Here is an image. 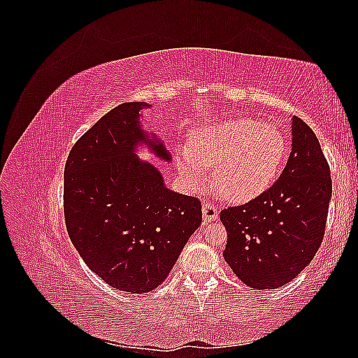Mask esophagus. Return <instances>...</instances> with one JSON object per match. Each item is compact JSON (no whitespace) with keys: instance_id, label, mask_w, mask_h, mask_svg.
I'll use <instances>...</instances> for the list:
<instances>
[{"instance_id":"esophagus-1","label":"esophagus","mask_w":358,"mask_h":358,"mask_svg":"<svg viewBox=\"0 0 358 358\" xmlns=\"http://www.w3.org/2000/svg\"><path fill=\"white\" fill-rule=\"evenodd\" d=\"M218 215H220V210L215 204L208 203V201L203 203V220H204V222H210V221L218 220Z\"/></svg>"}]
</instances>
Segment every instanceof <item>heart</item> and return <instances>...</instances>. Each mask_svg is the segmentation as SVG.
<instances>
[{
	"instance_id": "obj_1",
	"label": "heart",
	"mask_w": 358,
	"mask_h": 358,
	"mask_svg": "<svg viewBox=\"0 0 358 358\" xmlns=\"http://www.w3.org/2000/svg\"><path fill=\"white\" fill-rule=\"evenodd\" d=\"M176 149L178 167L192 187H204L213 169L215 185L233 201L263 194L282 167L287 138L278 128L249 117L209 125Z\"/></svg>"
}]
</instances>
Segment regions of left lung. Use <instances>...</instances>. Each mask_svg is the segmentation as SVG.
<instances>
[{"instance_id":"8db88e82","label":"left lung","mask_w":358,"mask_h":358,"mask_svg":"<svg viewBox=\"0 0 358 358\" xmlns=\"http://www.w3.org/2000/svg\"><path fill=\"white\" fill-rule=\"evenodd\" d=\"M291 154L279 179L262 196L221 210L224 259L243 284L275 289L291 282L315 257L331 200L327 159L310 127L291 121Z\"/></svg>"}]
</instances>
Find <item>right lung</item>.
I'll use <instances>...</instances> for the list:
<instances>
[{"mask_svg":"<svg viewBox=\"0 0 358 358\" xmlns=\"http://www.w3.org/2000/svg\"><path fill=\"white\" fill-rule=\"evenodd\" d=\"M149 107L124 103L106 113L74 143L64 170V215L74 248L106 284L133 294L167 278L201 224L200 200L169 189L161 171L136 154L145 146L171 161L140 121Z\"/></svg>","mask_w":358,"mask_h":358,"instance_id":"1","label":"right lung"}]
</instances>
